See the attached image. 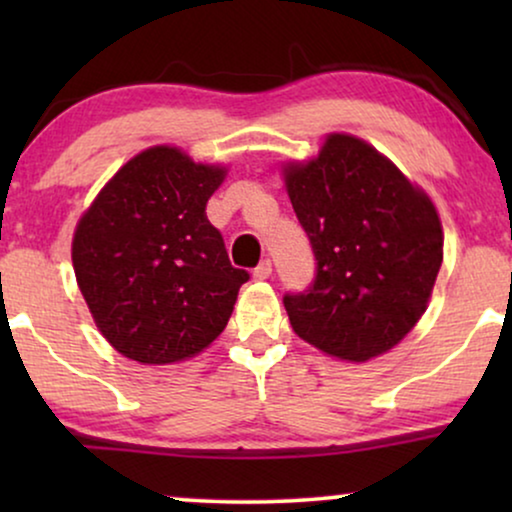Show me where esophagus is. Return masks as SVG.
Returning <instances> with one entry per match:
<instances>
[{
    "instance_id": "obj_1",
    "label": "esophagus",
    "mask_w": 512,
    "mask_h": 512,
    "mask_svg": "<svg viewBox=\"0 0 512 512\" xmlns=\"http://www.w3.org/2000/svg\"><path fill=\"white\" fill-rule=\"evenodd\" d=\"M272 275V261L270 258H265V261H261L254 268V277L256 279H268Z\"/></svg>"
}]
</instances>
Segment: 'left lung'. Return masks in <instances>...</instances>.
Returning <instances> with one entry per match:
<instances>
[{
	"instance_id": "left-lung-1",
	"label": "left lung",
	"mask_w": 512,
	"mask_h": 512,
	"mask_svg": "<svg viewBox=\"0 0 512 512\" xmlns=\"http://www.w3.org/2000/svg\"><path fill=\"white\" fill-rule=\"evenodd\" d=\"M317 270L284 293L300 340L345 361L389 352L429 303L443 228L436 207L373 146L331 135L319 158L284 170Z\"/></svg>"
}]
</instances>
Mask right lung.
<instances>
[{
    "label": "right lung",
    "mask_w": 512,
    "mask_h": 512,
    "mask_svg": "<svg viewBox=\"0 0 512 512\" xmlns=\"http://www.w3.org/2000/svg\"><path fill=\"white\" fill-rule=\"evenodd\" d=\"M223 174L153 146L116 172L76 226V282L97 328L128 359H188L226 328L249 272L230 265L205 212Z\"/></svg>",
    "instance_id": "right-lung-1"
}]
</instances>
